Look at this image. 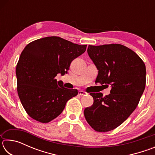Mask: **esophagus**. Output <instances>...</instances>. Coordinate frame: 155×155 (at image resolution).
I'll use <instances>...</instances> for the list:
<instances>
[{
    "mask_svg": "<svg viewBox=\"0 0 155 155\" xmlns=\"http://www.w3.org/2000/svg\"><path fill=\"white\" fill-rule=\"evenodd\" d=\"M85 94H87V93H86L85 91H78V95H80V96H85Z\"/></svg>",
    "mask_w": 155,
    "mask_h": 155,
    "instance_id": "esophagus-1",
    "label": "esophagus"
}]
</instances>
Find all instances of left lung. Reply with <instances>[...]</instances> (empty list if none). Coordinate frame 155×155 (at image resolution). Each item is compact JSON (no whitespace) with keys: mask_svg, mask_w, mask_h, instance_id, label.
I'll return each instance as SVG.
<instances>
[{"mask_svg":"<svg viewBox=\"0 0 155 155\" xmlns=\"http://www.w3.org/2000/svg\"><path fill=\"white\" fill-rule=\"evenodd\" d=\"M87 53L98 70L95 83L111 89L109 95L91 93L94 103L84 115L97 132L115 129L138 105L146 86V65L128 47L119 44L89 45Z\"/></svg>","mask_w":155,"mask_h":155,"instance_id":"1","label":"left lung"}]
</instances>
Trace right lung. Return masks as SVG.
Masks as SVG:
<instances>
[{"label": "right lung", "mask_w": 155, "mask_h": 155, "mask_svg": "<svg viewBox=\"0 0 155 155\" xmlns=\"http://www.w3.org/2000/svg\"><path fill=\"white\" fill-rule=\"evenodd\" d=\"M60 37L38 39L27 44L16 65L17 91L21 103L31 118L48 123L61 114L77 90L64 87L55 78L64 75L71 62L86 51Z\"/></svg>", "instance_id": "right-lung-1"}]
</instances>
